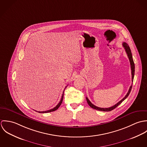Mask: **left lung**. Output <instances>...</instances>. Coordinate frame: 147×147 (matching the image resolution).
<instances>
[{
    "label": "left lung",
    "mask_w": 147,
    "mask_h": 147,
    "mask_svg": "<svg viewBox=\"0 0 147 147\" xmlns=\"http://www.w3.org/2000/svg\"><path fill=\"white\" fill-rule=\"evenodd\" d=\"M123 47L125 48V51H126V53L127 54V56L128 57V59H129V62H130V64H131V75H132V82H133V80H134V74H135V64L134 62V61H133V58H132V53H131V49L129 47V46L128 45V44L126 43V42H123V44H122ZM132 85H131V86L129 87V89L125 97L122 99L119 102H118L117 104H116L115 105L111 106V107H110L109 108H101V107H98L95 105H93V104H92V102L89 100V99L86 97V101L88 104V105L90 106V107H91L92 108L94 109H96L97 110H99V111H111L113 110V109H114L115 107H117L118 105H120L125 99L128 96V95L129 94V93L131 90V89H132Z\"/></svg>",
    "instance_id": "left-lung-1"
}]
</instances>
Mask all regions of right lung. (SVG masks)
Instances as JSON below:
<instances>
[{"label":"right lung","mask_w":147,"mask_h":147,"mask_svg":"<svg viewBox=\"0 0 147 147\" xmlns=\"http://www.w3.org/2000/svg\"><path fill=\"white\" fill-rule=\"evenodd\" d=\"M66 87H67V86H65V88H66ZM64 91H63V94H62V98H61V100L60 102H59V104H58V105H57L55 107H54L53 109H51L49 110H47V111H38V113H46L52 112V111H55L56 110H57V109L59 108V107L61 106V104H62V101H63V96H64Z\"/></svg>","instance_id":"1"}]
</instances>
